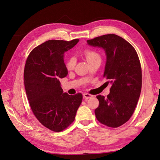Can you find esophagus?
I'll use <instances>...</instances> for the list:
<instances>
[{
	"mask_svg": "<svg viewBox=\"0 0 160 160\" xmlns=\"http://www.w3.org/2000/svg\"><path fill=\"white\" fill-rule=\"evenodd\" d=\"M83 96H84V98H85L86 100H88V99L91 98L93 97V95L90 94H88V93H84V94H83Z\"/></svg>",
	"mask_w": 160,
	"mask_h": 160,
	"instance_id": "1",
	"label": "esophagus"
}]
</instances>
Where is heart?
I'll list each match as a JSON object with an SVG mask.
<instances>
[{
	"mask_svg": "<svg viewBox=\"0 0 160 160\" xmlns=\"http://www.w3.org/2000/svg\"><path fill=\"white\" fill-rule=\"evenodd\" d=\"M83 54L86 58L89 64L92 62L96 60H101L100 55L97 51L91 49L87 48L84 50L83 52ZM66 68L68 70H72L74 68L75 66V61L73 58H68L66 61Z\"/></svg>",
	"mask_w": 160,
	"mask_h": 160,
	"instance_id": "heart-1",
	"label": "heart"
}]
</instances>
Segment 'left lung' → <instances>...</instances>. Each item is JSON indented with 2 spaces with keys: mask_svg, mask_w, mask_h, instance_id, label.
<instances>
[{
  "mask_svg": "<svg viewBox=\"0 0 160 160\" xmlns=\"http://www.w3.org/2000/svg\"><path fill=\"white\" fill-rule=\"evenodd\" d=\"M87 43L105 50L104 77L112 84L106 98L98 95L99 106L95 115L101 123L118 128L128 122L135 110L142 89V68L135 48L119 36L109 34Z\"/></svg>",
  "mask_w": 160,
  "mask_h": 160,
  "instance_id": "left-lung-1",
  "label": "left lung"
}]
</instances>
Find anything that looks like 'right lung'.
Instances as JSON below:
<instances>
[{
  "label": "right lung",
  "mask_w": 160,
  "mask_h": 160,
  "mask_svg": "<svg viewBox=\"0 0 160 160\" xmlns=\"http://www.w3.org/2000/svg\"><path fill=\"white\" fill-rule=\"evenodd\" d=\"M50 40L34 48L26 61L24 87L34 115L41 124L53 132L65 130L74 121L82 94L64 93L60 79L68 74L64 54L78 43Z\"/></svg>",
  "instance_id": "1"
}]
</instances>
